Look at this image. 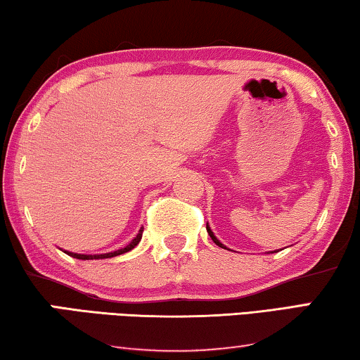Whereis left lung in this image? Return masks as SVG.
I'll list each match as a JSON object with an SVG mask.
<instances>
[{"label":"left lung","instance_id":"8db88e82","mask_svg":"<svg viewBox=\"0 0 360 360\" xmlns=\"http://www.w3.org/2000/svg\"><path fill=\"white\" fill-rule=\"evenodd\" d=\"M206 230H207V233H209V236H211L212 238V241L215 243V245H217V246H220V248H224V250H226V248L222 245V243H220L219 240H217V238H215L214 236V233H212V230H211V226H209V224L206 225Z\"/></svg>","mask_w":360,"mask_h":360}]
</instances>
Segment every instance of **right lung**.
Listing matches in <instances>:
<instances>
[{
  "mask_svg": "<svg viewBox=\"0 0 360 360\" xmlns=\"http://www.w3.org/2000/svg\"><path fill=\"white\" fill-rule=\"evenodd\" d=\"M141 235H143V230L138 231V235L131 240L129 245L122 250H117V251H112V252H106V254H77V252H69V251H64L65 254H69L70 257H75V259H82V261H90V259H109V257H115V256H120V254L124 252H129L134 250V248L138 245V243L141 241Z\"/></svg>",
  "mask_w": 360,
  "mask_h": 360,
  "instance_id": "1",
  "label": "right lung"
}]
</instances>
